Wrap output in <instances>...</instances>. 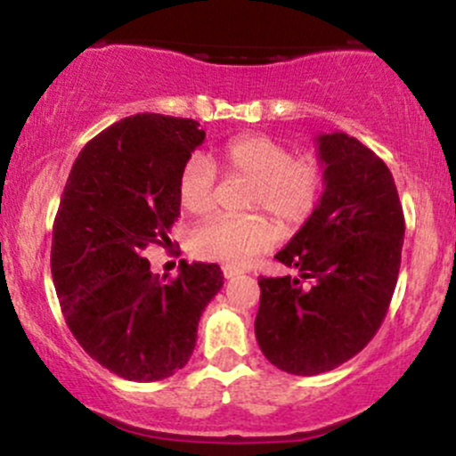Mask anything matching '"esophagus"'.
Segmentation results:
<instances>
[{
    "label": "esophagus",
    "mask_w": 456,
    "mask_h": 456,
    "mask_svg": "<svg viewBox=\"0 0 456 456\" xmlns=\"http://www.w3.org/2000/svg\"><path fill=\"white\" fill-rule=\"evenodd\" d=\"M223 274L227 279H233V277H238L240 274V270L236 268V266H223Z\"/></svg>",
    "instance_id": "esophagus-1"
}]
</instances>
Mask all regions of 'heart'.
Segmentation results:
<instances>
[{"mask_svg": "<svg viewBox=\"0 0 456 456\" xmlns=\"http://www.w3.org/2000/svg\"><path fill=\"white\" fill-rule=\"evenodd\" d=\"M220 164L229 173L253 179L251 208L268 209L285 224H301L316 209L322 171L314 158H294L279 140L259 136L232 138L220 149ZM216 168L201 153L183 162L177 179V197L190 214H205L214 205ZM279 229L266 218L212 216L190 233L197 257L224 264H248L277 244Z\"/></svg>", "mask_w": 456, "mask_h": 456, "instance_id": "1", "label": "heart"}]
</instances>
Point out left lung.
I'll return each mask as SVG.
<instances>
[{
  "label": "left lung",
  "mask_w": 456,
  "mask_h": 456,
  "mask_svg": "<svg viewBox=\"0 0 456 456\" xmlns=\"http://www.w3.org/2000/svg\"><path fill=\"white\" fill-rule=\"evenodd\" d=\"M324 192L274 257L297 277L259 279L255 338L273 366L329 372L381 327L398 281L404 216L392 173L344 132L316 136Z\"/></svg>",
  "instance_id": "8db88e82"
}]
</instances>
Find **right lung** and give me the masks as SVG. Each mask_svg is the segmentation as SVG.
<instances>
[{
    "label": "right lung",
    "instance_id": "1",
    "mask_svg": "<svg viewBox=\"0 0 456 456\" xmlns=\"http://www.w3.org/2000/svg\"><path fill=\"white\" fill-rule=\"evenodd\" d=\"M205 140L192 118L136 114L82 149L53 223L52 277L64 320L90 357L127 381L182 370L203 309L223 288L218 264H179L159 281L142 251L171 242L177 179Z\"/></svg>",
    "mask_w": 456,
    "mask_h": 456
}]
</instances>
